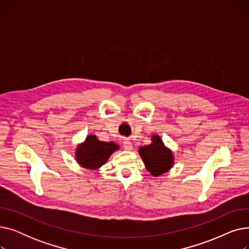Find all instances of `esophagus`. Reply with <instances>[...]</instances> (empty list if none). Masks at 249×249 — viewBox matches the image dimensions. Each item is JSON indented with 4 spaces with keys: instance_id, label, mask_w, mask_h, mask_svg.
<instances>
[{
    "instance_id": "esophagus-1",
    "label": "esophagus",
    "mask_w": 249,
    "mask_h": 249,
    "mask_svg": "<svg viewBox=\"0 0 249 249\" xmlns=\"http://www.w3.org/2000/svg\"><path fill=\"white\" fill-rule=\"evenodd\" d=\"M123 147H124V149L125 150H132L133 149V145H132V143H131V141H129L128 139H124L123 140Z\"/></svg>"
}]
</instances>
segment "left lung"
<instances>
[{"label": "left lung", "instance_id": "8db88e82", "mask_svg": "<svg viewBox=\"0 0 249 249\" xmlns=\"http://www.w3.org/2000/svg\"><path fill=\"white\" fill-rule=\"evenodd\" d=\"M138 152L147 172L153 177H160L168 172L175 163L173 151L164 145L162 139L158 134L152 135L150 144L139 147Z\"/></svg>", "mask_w": 249, "mask_h": 249}]
</instances>
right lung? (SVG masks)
I'll use <instances>...</instances> for the list:
<instances>
[{"label": "right lung", "mask_w": 249, "mask_h": 249, "mask_svg": "<svg viewBox=\"0 0 249 249\" xmlns=\"http://www.w3.org/2000/svg\"><path fill=\"white\" fill-rule=\"evenodd\" d=\"M119 148L120 146L113 141H101L96 135L89 134L75 148V160L81 166L96 171L106 163L111 154Z\"/></svg>", "instance_id": "obj_1"}]
</instances>
